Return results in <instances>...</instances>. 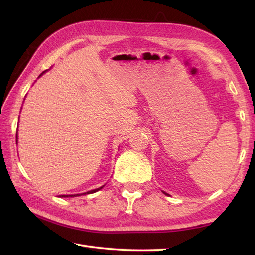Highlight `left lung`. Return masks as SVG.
Wrapping results in <instances>:
<instances>
[{"instance_id": "1", "label": "left lung", "mask_w": 255, "mask_h": 255, "mask_svg": "<svg viewBox=\"0 0 255 255\" xmlns=\"http://www.w3.org/2000/svg\"><path fill=\"white\" fill-rule=\"evenodd\" d=\"M165 194H166V193H165ZM166 195H167V194H166Z\"/></svg>"}]
</instances>
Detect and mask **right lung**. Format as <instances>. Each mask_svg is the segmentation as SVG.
I'll list each match as a JSON object with an SVG mask.
<instances>
[{"label": "right lung", "instance_id": "right-lung-1", "mask_svg": "<svg viewBox=\"0 0 255 255\" xmlns=\"http://www.w3.org/2000/svg\"><path fill=\"white\" fill-rule=\"evenodd\" d=\"M42 73H45V71L44 72H42ZM41 73V74H42ZM40 74V75H41ZM40 75H39V77H40ZM16 137H17V136H16ZM101 188H103V186L102 187H99V188H96V189H93V191H90V192H86V193H88V194H92V193H95V192H97V191H100V189ZM86 193H84V194H86ZM78 195L79 194H77V195H70V196H71V197H73V196H78ZM62 197H68V195H67V196H66V195H62Z\"/></svg>", "mask_w": 255, "mask_h": 255}]
</instances>
